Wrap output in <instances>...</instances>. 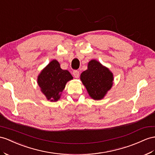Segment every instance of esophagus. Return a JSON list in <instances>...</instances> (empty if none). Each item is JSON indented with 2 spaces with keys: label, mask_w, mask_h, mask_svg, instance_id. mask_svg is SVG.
Returning <instances> with one entry per match:
<instances>
[{
  "label": "esophagus",
  "mask_w": 155,
  "mask_h": 155,
  "mask_svg": "<svg viewBox=\"0 0 155 155\" xmlns=\"http://www.w3.org/2000/svg\"><path fill=\"white\" fill-rule=\"evenodd\" d=\"M73 74L74 77L75 78H78L79 77V74H80V73H79V71L77 70H74L73 72Z\"/></svg>",
  "instance_id": "1"
}]
</instances>
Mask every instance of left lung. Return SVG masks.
I'll return each instance as SVG.
<instances>
[{"label":"left lung","mask_w":155,"mask_h":155,"mask_svg":"<svg viewBox=\"0 0 155 155\" xmlns=\"http://www.w3.org/2000/svg\"><path fill=\"white\" fill-rule=\"evenodd\" d=\"M81 80L89 96L95 100H100L111 88L114 78L108 68L92 59L88 63V69L81 73Z\"/></svg>","instance_id":"obj_1"}]
</instances>
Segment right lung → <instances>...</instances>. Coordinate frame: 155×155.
<instances>
[{
	"instance_id": "obj_1",
	"label": "right lung",
	"mask_w": 155,
	"mask_h": 155,
	"mask_svg": "<svg viewBox=\"0 0 155 155\" xmlns=\"http://www.w3.org/2000/svg\"><path fill=\"white\" fill-rule=\"evenodd\" d=\"M73 78L69 71L61 69L59 62L54 59L39 74L37 82L48 100L57 101L61 97L66 83Z\"/></svg>"
}]
</instances>
